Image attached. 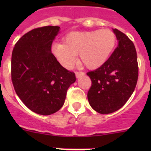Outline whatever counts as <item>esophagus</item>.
<instances>
[{
    "instance_id": "34e87169",
    "label": "esophagus",
    "mask_w": 151,
    "mask_h": 151,
    "mask_svg": "<svg viewBox=\"0 0 151 151\" xmlns=\"http://www.w3.org/2000/svg\"><path fill=\"white\" fill-rule=\"evenodd\" d=\"M84 75H85V73L83 72H76V78H78V77L84 76Z\"/></svg>"
}]
</instances>
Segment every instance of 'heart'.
Masks as SVG:
<instances>
[{
    "label": "heart",
    "instance_id": "heart-1",
    "mask_svg": "<svg viewBox=\"0 0 151 151\" xmlns=\"http://www.w3.org/2000/svg\"><path fill=\"white\" fill-rule=\"evenodd\" d=\"M115 45V34L109 29L73 32L66 35L64 44H57L53 50L65 67H71L79 54L84 66L94 69L106 62Z\"/></svg>",
    "mask_w": 151,
    "mask_h": 151
}]
</instances>
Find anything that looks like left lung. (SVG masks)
Returning <instances> with one entry per match:
<instances>
[{
    "instance_id": "8db88e82",
    "label": "left lung",
    "mask_w": 151,
    "mask_h": 151,
    "mask_svg": "<svg viewBox=\"0 0 151 151\" xmlns=\"http://www.w3.org/2000/svg\"><path fill=\"white\" fill-rule=\"evenodd\" d=\"M113 32L119 41L116 48L102 66L87 73L91 80L88 102L101 114L113 113L124 106L134 92L138 78L134 44L118 29H113Z\"/></svg>"
}]
</instances>
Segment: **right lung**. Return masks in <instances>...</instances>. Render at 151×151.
I'll return each instance as SVG.
<instances>
[{
    "instance_id": "right-lung-1",
    "label": "right lung",
    "mask_w": 151,
    "mask_h": 151,
    "mask_svg": "<svg viewBox=\"0 0 151 151\" xmlns=\"http://www.w3.org/2000/svg\"><path fill=\"white\" fill-rule=\"evenodd\" d=\"M59 26L29 31L16 43L12 52L11 79L18 97L29 110L50 115L63 105L76 75L63 67L51 53Z\"/></svg>"
}]
</instances>
